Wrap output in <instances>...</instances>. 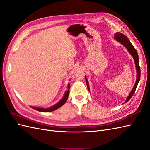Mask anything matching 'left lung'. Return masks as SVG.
Here are the masks:
<instances>
[{
    "mask_svg": "<svg viewBox=\"0 0 150 150\" xmlns=\"http://www.w3.org/2000/svg\"><path fill=\"white\" fill-rule=\"evenodd\" d=\"M114 38L117 40V42H120L121 44L123 45V46L127 49L128 51L129 52V53L131 54V56H133L134 61V63L136 65V69H137V81H136V83L134 85V87L133 88V89L130 92L129 96L127 97L126 100L125 101V103L128 102L129 99L132 97V96L133 95L136 89H137V86L138 84L139 81L140 80V74H141V71H140V67H139V57H138V52L137 51V50L133 47V46L131 43L130 42L129 40L128 39V38L126 37V35H125L124 34H122V33H116L115 34V37ZM85 79H86V84H87V87L88 90L89 91V83L88 81L87 78H86V76H85Z\"/></svg>",
    "mask_w": 150,
    "mask_h": 150,
    "instance_id": "left-lung-1",
    "label": "left lung"
}]
</instances>
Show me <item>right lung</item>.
Listing matches in <instances>:
<instances>
[{"label": "right lung", "mask_w": 150, "mask_h": 150, "mask_svg": "<svg viewBox=\"0 0 150 150\" xmlns=\"http://www.w3.org/2000/svg\"><path fill=\"white\" fill-rule=\"evenodd\" d=\"M69 88H70V84L69 83L68 84L67 86V89L68 90H67L65 92L64 94V96L62 97V98L61 99V100L59 101L57 103H56V104H54V106H51L49 108H37V107H33V106H31L32 108L34 109V110H36L38 111H41V112H51V111H54L56 110H57L58 108H59L61 106H62L63 104H64L68 98V96H69Z\"/></svg>", "instance_id": "1"}]
</instances>
